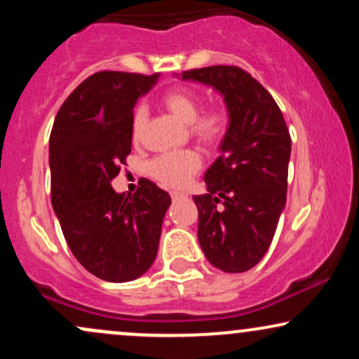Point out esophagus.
<instances>
[{
    "mask_svg": "<svg viewBox=\"0 0 359 359\" xmlns=\"http://www.w3.org/2000/svg\"><path fill=\"white\" fill-rule=\"evenodd\" d=\"M170 196H172V199H174V201H179V199H182L184 194L182 192H172Z\"/></svg>",
    "mask_w": 359,
    "mask_h": 359,
    "instance_id": "obj_1",
    "label": "esophagus"
}]
</instances>
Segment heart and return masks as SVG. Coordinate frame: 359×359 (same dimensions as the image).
I'll return each instance as SVG.
<instances>
[{
  "label": "heart",
  "mask_w": 359,
  "mask_h": 359,
  "mask_svg": "<svg viewBox=\"0 0 359 359\" xmlns=\"http://www.w3.org/2000/svg\"><path fill=\"white\" fill-rule=\"evenodd\" d=\"M163 106L180 121L187 123L191 135L205 147H216L226 137L229 128L228 111L212 106L201 113V96L191 88H174L162 97ZM147 123V108L138 106L131 118V137L140 138ZM203 158L196 150H180L163 154L150 162V174L168 189H182L191 182L201 168Z\"/></svg>",
  "instance_id": "b5f03b06"
}]
</instances>
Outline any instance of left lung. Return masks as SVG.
I'll return each mask as SVG.
<instances>
[{
	"mask_svg": "<svg viewBox=\"0 0 359 359\" xmlns=\"http://www.w3.org/2000/svg\"><path fill=\"white\" fill-rule=\"evenodd\" d=\"M224 97L229 128L205 170L208 194L194 196L197 238L211 265L226 273L253 269L270 248L287 203L290 133L271 94L236 65L182 72Z\"/></svg>",
	"mask_w": 359,
	"mask_h": 359,
	"instance_id": "left-lung-1",
	"label": "left lung"
}]
</instances>
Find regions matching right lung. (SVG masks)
Masks as SVG:
<instances>
[{"label":"right lung","instance_id":"1","mask_svg":"<svg viewBox=\"0 0 359 359\" xmlns=\"http://www.w3.org/2000/svg\"><path fill=\"white\" fill-rule=\"evenodd\" d=\"M156 81L158 74H93L64 101L52 126L53 212L77 262L106 282H130L154 265L172 203L148 179L133 196L111 187L131 151L135 102Z\"/></svg>","mask_w":359,"mask_h":359}]
</instances>
